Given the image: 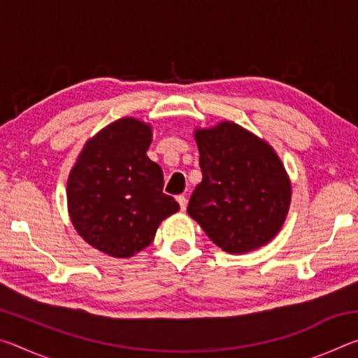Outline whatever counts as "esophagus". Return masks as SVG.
<instances>
[{
    "instance_id": "obj_1",
    "label": "esophagus",
    "mask_w": 358,
    "mask_h": 358,
    "mask_svg": "<svg viewBox=\"0 0 358 358\" xmlns=\"http://www.w3.org/2000/svg\"><path fill=\"white\" fill-rule=\"evenodd\" d=\"M177 202L180 203V208H181V210H186V205H187L186 196H177Z\"/></svg>"
}]
</instances>
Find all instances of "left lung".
<instances>
[{
  "mask_svg": "<svg viewBox=\"0 0 358 358\" xmlns=\"http://www.w3.org/2000/svg\"><path fill=\"white\" fill-rule=\"evenodd\" d=\"M202 181L187 215L216 246L245 254L268 243L286 221L290 180L268 143L232 121L196 129Z\"/></svg>",
  "mask_w": 358,
  "mask_h": 358,
  "instance_id": "left-lung-1",
  "label": "left lung"
}]
</instances>
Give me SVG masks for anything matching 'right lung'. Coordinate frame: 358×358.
<instances>
[{"instance_id": "obj_1", "label": "right lung", "mask_w": 358, "mask_h": 358, "mask_svg": "<svg viewBox=\"0 0 358 358\" xmlns=\"http://www.w3.org/2000/svg\"><path fill=\"white\" fill-rule=\"evenodd\" d=\"M151 126L126 117L85 143L68 178V208L78 235L112 257H132L180 210L162 192V169L147 156Z\"/></svg>"}]
</instances>
